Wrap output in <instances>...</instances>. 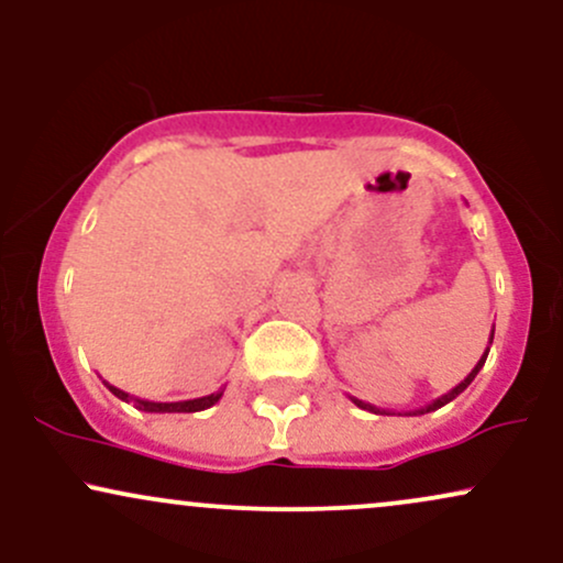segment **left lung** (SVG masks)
<instances>
[{
	"instance_id": "obj_1",
	"label": "left lung",
	"mask_w": 563,
	"mask_h": 563,
	"mask_svg": "<svg viewBox=\"0 0 563 563\" xmlns=\"http://www.w3.org/2000/svg\"><path fill=\"white\" fill-rule=\"evenodd\" d=\"M493 339H495V328H493V333H489V346H493ZM489 346H487V349H484V354H482V357H479V363H476V365H474V371H471V373H468V376H466V378H463V380H461V384H457V386H455V389H450L448 394H442V397H437V399H434V402H429V405L418 407V410H407V412H405V416H423V412H434V410H439V407H444V405H448V402H452V399H455V397H457V394H463V391H466V389H468V384H471V380H474V378H476V373H479V371H482V367H484V360H487V354H489ZM349 399H352V402H354V405H357V407H360V410H367V412H376V416H391V412H389V410H380V407H376V405H371V402H363V399H357V397H349Z\"/></svg>"
}]
</instances>
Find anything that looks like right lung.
Listing matches in <instances>:
<instances>
[{"label":"right lung","mask_w":563,"mask_h":563,"mask_svg":"<svg viewBox=\"0 0 563 563\" xmlns=\"http://www.w3.org/2000/svg\"><path fill=\"white\" fill-rule=\"evenodd\" d=\"M102 384H106L115 397L124 399V402H134V407L142 412H200V410H209L211 405H217L224 394V389H219L214 394H206V397H198V399H183V402H153V399H142V397H134V394H126L124 389H115V386L108 384V380H102Z\"/></svg>","instance_id":"add662e5"}]
</instances>
